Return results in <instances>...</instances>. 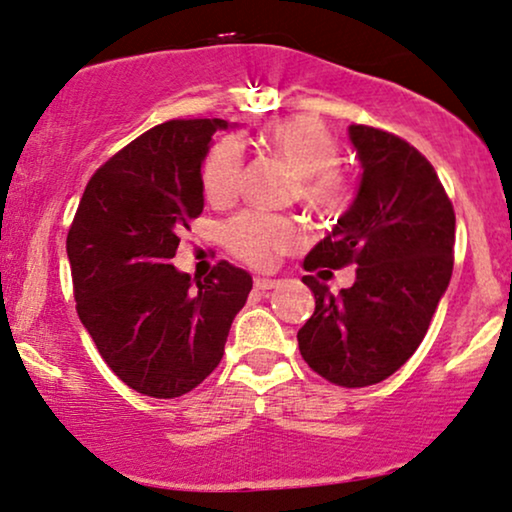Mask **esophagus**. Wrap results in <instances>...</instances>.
Segmentation results:
<instances>
[{
	"mask_svg": "<svg viewBox=\"0 0 512 512\" xmlns=\"http://www.w3.org/2000/svg\"><path fill=\"white\" fill-rule=\"evenodd\" d=\"M276 285H278L276 278H262V276L255 278V288L262 290V292H264V290H274Z\"/></svg>",
	"mask_w": 512,
	"mask_h": 512,
	"instance_id": "obj_1",
	"label": "esophagus"
}]
</instances>
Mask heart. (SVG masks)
Masks as SVG:
<instances>
[{
    "label": "heart",
    "mask_w": 512,
    "mask_h": 512,
    "mask_svg": "<svg viewBox=\"0 0 512 512\" xmlns=\"http://www.w3.org/2000/svg\"><path fill=\"white\" fill-rule=\"evenodd\" d=\"M267 147L299 177L297 192L306 206L332 213L344 203L346 180L337 168L339 145L316 117H290L269 128ZM243 152L236 140H222L203 163V194L213 203H229L238 194ZM234 255L257 269H267L285 252L304 243V229L290 217L241 213L224 229Z\"/></svg>",
    "instance_id": "heart-1"
}]
</instances>
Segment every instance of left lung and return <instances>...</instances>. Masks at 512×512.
Returning a JSON list of instances; mask_svg holds the SVG:
<instances>
[{"label":"left lung","instance_id":"obj_1","mask_svg":"<svg viewBox=\"0 0 512 512\" xmlns=\"http://www.w3.org/2000/svg\"><path fill=\"white\" fill-rule=\"evenodd\" d=\"M360 182L335 229L313 248L304 269L356 264V283L332 295L304 276L316 311L297 332L313 372L337 386H372L417 351L449 278L454 208L426 156L398 135L349 126Z\"/></svg>","mask_w":512,"mask_h":512}]
</instances>
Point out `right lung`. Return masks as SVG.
Segmentation results:
<instances>
[{
  "label": "right lung",
  "instance_id": "add662e5",
  "mask_svg": "<svg viewBox=\"0 0 512 512\" xmlns=\"http://www.w3.org/2000/svg\"><path fill=\"white\" fill-rule=\"evenodd\" d=\"M224 119L154 126L95 170L67 234L74 299L100 356L133 391L177 398L220 365L252 276L220 262L194 281L170 260L203 213L201 168Z\"/></svg>",
  "mask_w": 512,
  "mask_h": 512
}]
</instances>
